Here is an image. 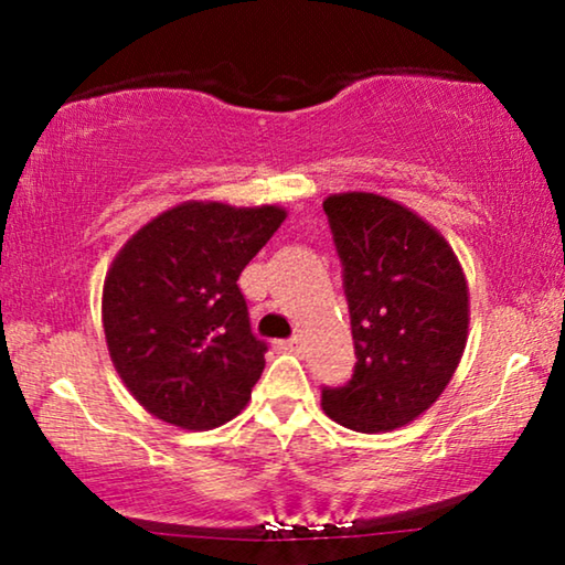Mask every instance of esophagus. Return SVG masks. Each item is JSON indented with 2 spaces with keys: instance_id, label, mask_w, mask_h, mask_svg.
Wrapping results in <instances>:
<instances>
[{
  "instance_id": "esophagus-1",
  "label": "esophagus",
  "mask_w": 565,
  "mask_h": 565,
  "mask_svg": "<svg viewBox=\"0 0 565 565\" xmlns=\"http://www.w3.org/2000/svg\"><path fill=\"white\" fill-rule=\"evenodd\" d=\"M300 347H303V342H300L298 337H290V339H282V342H277V350H282V352H300Z\"/></svg>"
}]
</instances>
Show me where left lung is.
Returning <instances> with one entry per match:
<instances>
[{
    "label": "left lung",
    "instance_id": "8db88e82",
    "mask_svg": "<svg viewBox=\"0 0 565 565\" xmlns=\"http://www.w3.org/2000/svg\"><path fill=\"white\" fill-rule=\"evenodd\" d=\"M342 262L354 339L352 377L321 388L347 429H398L443 396L468 337V285L450 244L408 207L373 192L323 200Z\"/></svg>",
    "mask_w": 565,
    "mask_h": 565
}]
</instances>
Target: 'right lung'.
<instances>
[{"label": "right lung", "mask_w": 565, "mask_h": 565, "mask_svg": "<svg viewBox=\"0 0 565 565\" xmlns=\"http://www.w3.org/2000/svg\"><path fill=\"white\" fill-rule=\"evenodd\" d=\"M275 205L184 203L138 231L103 290L113 365L146 412L182 429L234 419L265 370L238 275L280 228Z\"/></svg>", "instance_id": "obj_1"}]
</instances>
